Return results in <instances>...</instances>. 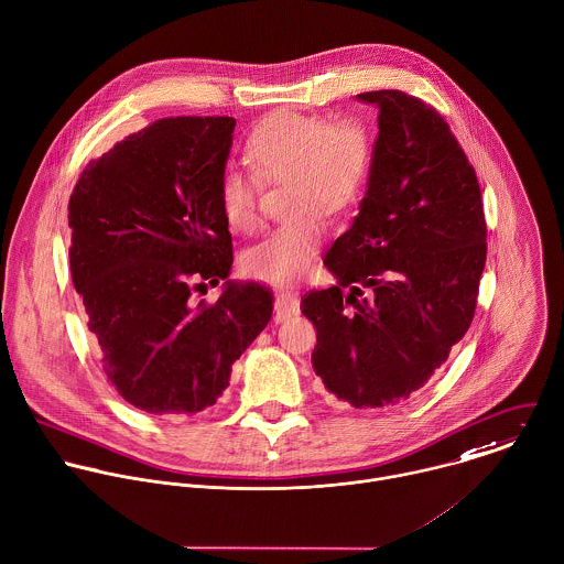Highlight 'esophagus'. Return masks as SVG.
<instances>
[{"label":"esophagus","instance_id":"34e87169","mask_svg":"<svg viewBox=\"0 0 564 564\" xmlns=\"http://www.w3.org/2000/svg\"><path fill=\"white\" fill-rule=\"evenodd\" d=\"M301 312V301L292 292H279L274 299V321L281 323L290 316H296Z\"/></svg>","mask_w":564,"mask_h":564}]
</instances>
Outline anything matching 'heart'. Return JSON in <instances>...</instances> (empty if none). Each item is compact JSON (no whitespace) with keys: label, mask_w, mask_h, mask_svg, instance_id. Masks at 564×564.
<instances>
[{"label":"heart","mask_w":564,"mask_h":564,"mask_svg":"<svg viewBox=\"0 0 564 564\" xmlns=\"http://www.w3.org/2000/svg\"><path fill=\"white\" fill-rule=\"evenodd\" d=\"M250 171L228 169L217 188L226 224L254 232L261 224L263 184H285L288 219L241 254L248 276L290 285L303 279L325 235V215H338L358 197L371 166V140L354 120L281 109L265 116L246 140Z\"/></svg>","instance_id":"1"}]
</instances>
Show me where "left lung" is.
<instances>
[{
    "label": "left lung",
    "instance_id": "1",
    "mask_svg": "<svg viewBox=\"0 0 564 564\" xmlns=\"http://www.w3.org/2000/svg\"><path fill=\"white\" fill-rule=\"evenodd\" d=\"M380 107L369 188L325 257L336 283L310 290L312 365L354 409L409 400L468 332L488 254L477 173L442 113L400 89Z\"/></svg>",
    "mask_w": 564,
    "mask_h": 564
}]
</instances>
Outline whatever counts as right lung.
Masks as SVG:
<instances>
[{"label": "right lung", "mask_w": 564, "mask_h": 564, "mask_svg": "<svg viewBox=\"0 0 564 564\" xmlns=\"http://www.w3.org/2000/svg\"><path fill=\"white\" fill-rule=\"evenodd\" d=\"M232 129L230 116L160 118L91 160L69 197L72 283L102 371L149 415L213 406L272 316L259 283L195 301L232 265L217 197Z\"/></svg>", "instance_id": "obj_1"}]
</instances>
